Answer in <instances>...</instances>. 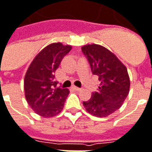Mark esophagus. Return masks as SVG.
Instances as JSON below:
<instances>
[{
	"label": "esophagus",
	"instance_id": "esophagus-1",
	"mask_svg": "<svg viewBox=\"0 0 152 152\" xmlns=\"http://www.w3.org/2000/svg\"><path fill=\"white\" fill-rule=\"evenodd\" d=\"M72 88H73V89H75V90H76V91H79V90H81V89H82L81 88H78V87H76V86H73V87H72Z\"/></svg>",
	"mask_w": 152,
	"mask_h": 152
}]
</instances>
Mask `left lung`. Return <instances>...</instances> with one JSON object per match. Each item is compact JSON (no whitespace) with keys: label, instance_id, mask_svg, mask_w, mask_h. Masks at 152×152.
I'll list each match as a JSON object with an SVG mask.
<instances>
[{"label":"left lung","instance_id":"left-lung-1","mask_svg":"<svg viewBox=\"0 0 152 152\" xmlns=\"http://www.w3.org/2000/svg\"><path fill=\"white\" fill-rule=\"evenodd\" d=\"M92 73L99 77L98 92L83 102L86 111L96 117H107L117 111L129 94L130 78L126 67L112 51L92 44L82 47Z\"/></svg>","mask_w":152,"mask_h":152}]
</instances>
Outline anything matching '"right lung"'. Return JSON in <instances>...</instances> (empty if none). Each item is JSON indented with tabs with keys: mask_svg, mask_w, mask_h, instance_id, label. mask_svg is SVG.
<instances>
[{
	"mask_svg": "<svg viewBox=\"0 0 152 152\" xmlns=\"http://www.w3.org/2000/svg\"><path fill=\"white\" fill-rule=\"evenodd\" d=\"M71 45L52 43L41 50L27 69L24 79L25 96L31 108L44 118L58 115L63 110L69 90L58 87L54 74Z\"/></svg>",
	"mask_w": 152,
	"mask_h": 152,
	"instance_id": "right-lung-1",
	"label": "right lung"
}]
</instances>
